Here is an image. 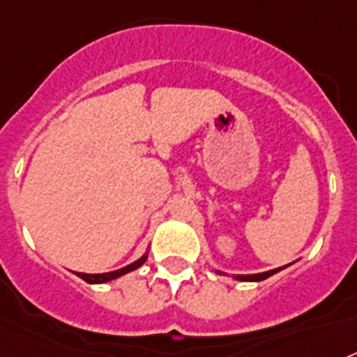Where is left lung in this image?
Here are the masks:
<instances>
[{
    "label": "left lung",
    "instance_id": "8db88e82",
    "mask_svg": "<svg viewBox=\"0 0 357 357\" xmlns=\"http://www.w3.org/2000/svg\"><path fill=\"white\" fill-rule=\"evenodd\" d=\"M283 268H287V265L280 266V268H274V271L259 272V274H232V278H234V280H238V281H263V280H266V278H271V275L278 274V272L283 271ZM215 274L227 275L225 272H221V271H215Z\"/></svg>",
    "mask_w": 357,
    "mask_h": 357
}]
</instances>
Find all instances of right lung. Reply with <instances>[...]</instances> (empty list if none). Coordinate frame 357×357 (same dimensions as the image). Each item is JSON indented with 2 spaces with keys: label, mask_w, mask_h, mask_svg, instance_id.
Returning a JSON list of instances; mask_svg holds the SVG:
<instances>
[{
  "label": "right lung",
  "mask_w": 357,
  "mask_h": 357,
  "mask_svg": "<svg viewBox=\"0 0 357 357\" xmlns=\"http://www.w3.org/2000/svg\"><path fill=\"white\" fill-rule=\"evenodd\" d=\"M146 257H149V250H146L139 259H136V261L130 263V265L123 266L119 271L103 272V274H85V272H74V274H76L77 278H82L83 281H86V283H91V285H100V283H109V281L112 280H118L119 275H125L128 274V272L136 271V268H139V266L146 261Z\"/></svg>",
  "instance_id": "add662e5"
}]
</instances>
